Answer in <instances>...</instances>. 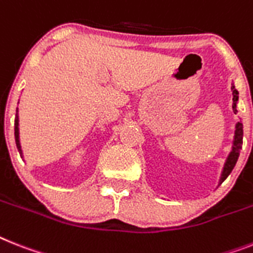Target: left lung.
Masks as SVG:
<instances>
[{
  "instance_id": "left-lung-1",
  "label": "left lung",
  "mask_w": 253,
  "mask_h": 253,
  "mask_svg": "<svg viewBox=\"0 0 253 253\" xmlns=\"http://www.w3.org/2000/svg\"><path fill=\"white\" fill-rule=\"evenodd\" d=\"M231 90H233V108L234 111H237V101H238V90L235 89V86H231ZM242 143H243V125L241 122L237 123V126H235V135H234V143H233V150H231L230 155L227 156V160L225 163L224 170H222V176H221L220 183H222L226 179V177L231 173V170L234 169L235 164H237V160L239 158V152L242 149Z\"/></svg>"
}]
</instances>
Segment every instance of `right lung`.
Returning a JSON list of instances; mask_svg holds the SVG:
<instances>
[{
  "mask_svg": "<svg viewBox=\"0 0 253 253\" xmlns=\"http://www.w3.org/2000/svg\"><path fill=\"white\" fill-rule=\"evenodd\" d=\"M18 125H19V119L18 116L15 118V142H16V147H18L19 152L22 154V149H20V141H19V128H18Z\"/></svg>",
  "mask_w": 253,
  "mask_h": 253,
  "instance_id": "1",
  "label": "right lung"
}]
</instances>
